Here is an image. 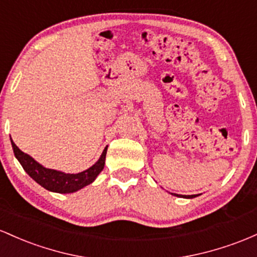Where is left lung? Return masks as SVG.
I'll return each instance as SVG.
<instances>
[{
    "label": "left lung",
    "mask_w": 257,
    "mask_h": 257,
    "mask_svg": "<svg viewBox=\"0 0 257 257\" xmlns=\"http://www.w3.org/2000/svg\"><path fill=\"white\" fill-rule=\"evenodd\" d=\"M174 195H176V197H183V195H180V194H174ZM194 197H197V194H195V195H188V197H183V198H194Z\"/></svg>",
    "instance_id": "left-lung-1"
}]
</instances>
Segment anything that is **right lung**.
<instances>
[{"instance_id": "right-lung-1", "label": "right lung", "mask_w": 257, "mask_h": 257, "mask_svg": "<svg viewBox=\"0 0 257 257\" xmlns=\"http://www.w3.org/2000/svg\"><path fill=\"white\" fill-rule=\"evenodd\" d=\"M11 142H12L14 155L18 159L20 165L23 166V169L27 171V174L43 188L56 193H73L93 182L98 174L104 167L106 148H108V147H105L99 160L90 169L79 172V174H64V172L46 169V167L40 165L30 155L20 151L13 141H11Z\"/></svg>"}]
</instances>
